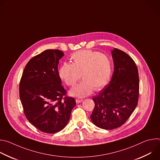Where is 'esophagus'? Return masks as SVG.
I'll use <instances>...</instances> for the list:
<instances>
[{"label": "esophagus", "mask_w": 160, "mask_h": 160, "mask_svg": "<svg viewBox=\"0 0 160 160\" xmlns=\"http://www.w3.org/2000/svg\"><path fill=\"white\" fill-rule=\"evenodd\" d=\"M83 101V100L82 99H76V102L77 103V104H79V103H80L81 102H82Z\"/></svg>", "instance_id": "esophagus-1"}]
</instances>
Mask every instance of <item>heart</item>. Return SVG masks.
<instances>
[{
	"label": "heart",
	"instance_id": "b5f03b06",
	"mask_svg": "<svg viewBox=\"0 0 160 160\" xmlns=\"http://www.w3.org/2000/svg\"><path fill=\"white\" fill-rule=\"evenodd\" d=\"M72 64L64 62L59 68L60 78L69 86L74 85L82 77L83 80L70 91L72 96L83 98L93 90L102 89L109 82L112 64L109 58L98 51L81 50L71 56Z\"/></svg>",
	"mask_w": 160,
	"mask_h": 160
}]
</instances>
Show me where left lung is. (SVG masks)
Returning a JSON list of instances; mask_svg holds the SVG:
<instances>
[{
  "instance_id": "left-lung-1",
  "label": "left lung",
  "mask_w": 160,
  "mask_h": 160,
  "mask_svg": "<svg viewBox=\"0 0 160 160\" xmlns=\"http://www.w3.org/2000/svg\"><path fill=\"white\" fill-rule=\"evenodd\" d=\"M114 72L109 83L93 97L95 107L90 118L98 127L112 130L121 127L138 105L139 79L138 67L125 52L111 51Z\"/></svg>"
}]
</instances>
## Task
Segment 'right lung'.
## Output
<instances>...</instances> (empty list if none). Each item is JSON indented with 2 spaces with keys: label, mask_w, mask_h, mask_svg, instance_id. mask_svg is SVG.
Returning a JSON list of instances; mask_svg holds the SVG:
<instances>
[{
  "label": "right lung",
  "mask_w": 160,
  "mask_h": 160,
  "mask_svg": "<svg viewBox=\"0 0 160 160\" xmlns=\"http://www.w3.org/2000/svg\"><path fill=\"white\" fill-rule=\"evenodd\" d=\"M64 53L48 49L27 64L19 83V98L27 120L40 131L54 133L63 129L76 105L64 97L58 66Z\"/></svg>",
  "instance_id": "1"
}]
</instances>
